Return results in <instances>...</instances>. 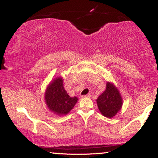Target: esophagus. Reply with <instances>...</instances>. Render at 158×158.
<instances>
[{"mask_svg":"<svg viewBox=\"0 0 158 158\" xmlns=\"http://www.w3.org/2000/svg\"><path fill=\"white\" fill-rule=\"evenodd\" d=\"M83 98H88V97H90L89 95H84V96H81Z\"/></svg>","mask_w":158,"mask_h":158,"instance_id":"1","label":"esophagus"}]
</instances>
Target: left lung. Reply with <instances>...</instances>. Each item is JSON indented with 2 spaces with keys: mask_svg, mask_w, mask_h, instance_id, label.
Returning <instances> with one entry per match:
<instances>
[{
  "mask_svg": "<svg viewBox=\"0 0 158 158\" xmlns=\"http://www.w3.org/2000/svg\"><path fill=\"white\" fill-rule=\"evenodd\" d=\"M99 111L107 118H112L122 106L121 94L113 83L108 82L106 88L96 100Z\"/></svg>",
  "mask_w": 158,
  "mask_h": 158,
  "instance_id": "1",
  "label": "left lung"
}]
</instances>
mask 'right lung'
Returning <instances> with one entry per match:
<instances>
[{
	"mask_svg": "<svg viewBox=\"0 0 158 158\" xmlns=\"http://www.w3.org/2000/svg\"><path fill=\"white\" fill-rule=\"evenodd\" d=\"M44 98L49 109L58 115L68 114L77 101V97H70L64 90L61 77H57L49 83Z\"/></svg>",
	"mask_w": 158,
	"mask_h": 158,
	"instance_id": "add662e5",
	"label": "right lung"
}]
</instances>
